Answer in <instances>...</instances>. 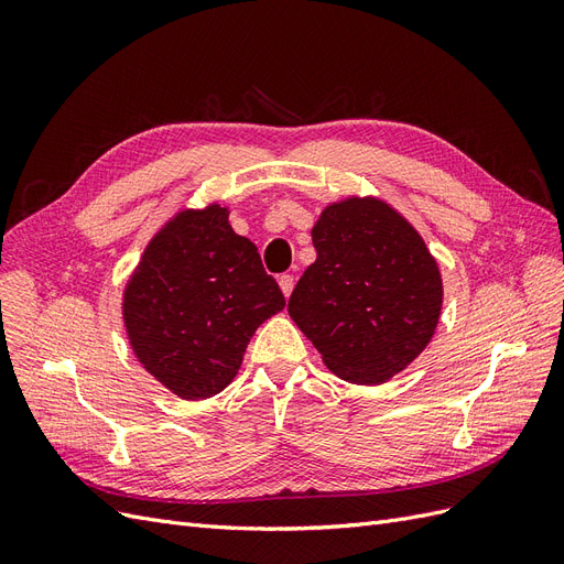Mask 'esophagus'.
Segmentation results:
<instances>
[{
  "label": "esophagus",
  "instance_id": "obj_1",
  "mask_svg": "<svg viewBox=\"0 0 564 564\" xmlns=\"http://www.w3.org/2000/svg\"><path fill=\"white\" fill-rule=\"evenodd\" d=\"M278 282H280L282 294H284L286 299L292 296V292H294V275H280V278H278Z\"/></svg>",
  "mask_w": 564,
  "mask_h": 564
}]
</instances>
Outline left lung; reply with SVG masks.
<instances>
[{
    "label": "left lung",
    "mask_w": 564,
    "mask_h": 564,
    "mask_svg": "<svg viewBox=\"0 0 564 564\" xmlns=\"http://www.w3.org/2000/svg\"><path fill=\"white\" fill-rule=\"evenodd\" d=\"M317 259L289 299V315L336 377L379 386L431 344L442 275L423 237L377 197L329 204L313 226Z\"/></svg>",
    "instance_id": "obj_1"
}]
</instances>
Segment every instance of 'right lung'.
Returning <instances> with one entry per match:
<instances>
[{
    "label": "right lung",
    "instance_id": "add662e5",
    "mask_svg": "<svg viewBox=\"0 0 564 564\" xmlns=\"http://www.w3.org/2000/svg\"><path fill=\"white\" fill-rule=\"evenodd\" d=\"M259 249L209 204L169 218L127 282L122 315L133 355L183 400H207L242 365L253 332L284 308Z\"/></svg>",
    "mask_w": 564,
    "mask_h": 564
}]
</instances>
